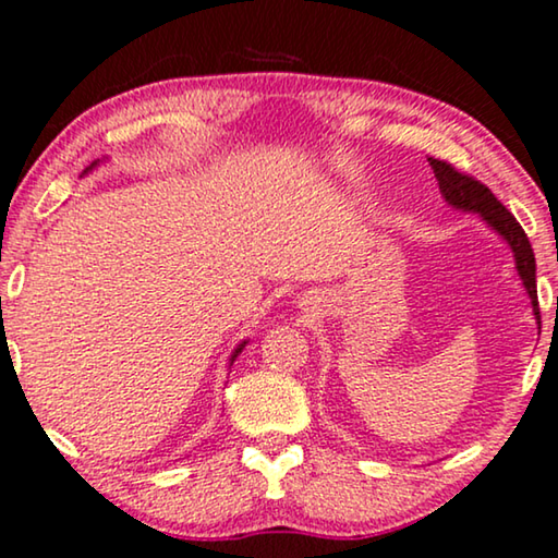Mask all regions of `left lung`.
<instances>
[{"label":"left lung","instance_id":"8db88e82","mask_svg":"<svg viewBox=\"0 0 558 558\" xmlns=\"http://www.w3.org/2000/svg\"><path fill=\"white\" fill-rule=\"evenodd\" d=\"M430 163L435 179H438L440 193L446 196L450 206L463 208V211H473L481 214L494 229L508 241V246L513 248L515 256V269H519L523 287L531 296V304H534L536 319H538V296H536V259H534V248L529 244L526 231L521 229V223L513 219V214L500 204V201L490 193L486 183L475 181L471 173L458 171L453 163L440 158H427ZM541 325V322H538Z\"/></svg>","mask_w":558,"mask_h":558}]
</instances>
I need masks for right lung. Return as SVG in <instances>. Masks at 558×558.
<instances>
[{"mask_svg": "<svg viewBox=\"0 0 558 558\" xmlns=\"http://www.w3.org/2000/svg\"><path fill=\"white\" fill-rule=\"evenodd\" d=\"M244 344H246V342H244ZM244 344H239V347H236V352H233V354H231V362H233V357H239V352H241V350H244Z\"/></svg>", "mask_w": 558, "mask_h": 558, "instance_id": "add662e5", "label": "right lung"}]
</instances>
